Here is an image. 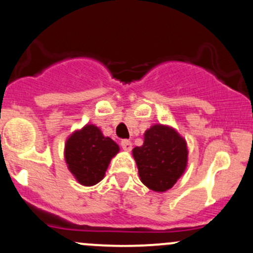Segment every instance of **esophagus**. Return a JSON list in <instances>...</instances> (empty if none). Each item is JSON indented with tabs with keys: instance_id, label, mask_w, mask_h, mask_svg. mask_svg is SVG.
Instances as JSON below:
<instances>
[{
	"instance_id": "1",
	"label": "esophagus",
	"mask_w": 253,
	"mask_h": 253,
	"mask_svg": "<svg viewBox=\"0 0 253 253\" xmlns=\"http://www.w3.org/2000/svg\"><path fill=\"white\" fill-rule=\"evenodd\" d=\"M121 146H122V148H123L124 151H126V152L131 151V148H132V143L130 142L129 140H123V141H122Z\"/></svg>"
}]
</instances>
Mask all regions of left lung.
Wrapping results in <instances>:
<instances>
[{
	"label": "left lung",
	"instance_id": "obj_1",
	"mask_svg": "<svg viewBox=\"0 0 253 253\" xmlns=\"http://www.w3.org/2000/svg\"><path fill=\"white\" fill-rule=\"evenodd\" d=\"M140 180L154 192H165L184 172L188 160L186 140L172 127L156 124L145 132V141L132 149Z\"/></svg>",
	"mask_w": 253,
	"mask_h": 253
}]
</instances>
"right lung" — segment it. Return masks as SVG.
Returning a JSON list of instances; mask_svg holds the SVG:
<instances>
[{
    "label": "right lung",
    "instance_id": "right-lung-1",
    "mask_svg": "<svg viewBox=\"0 0 253 253\" xmlns=\"http://www.w3.org/2000/svg\"><path fill=\"white\" fill-rule=\"evenodd\" d=\"M119 146L93 124H86L67 138L65 160L75 178L83 186H94L105 177Z\"/></svg>",
    "mask_w": 253,
    "mask_h": 253
}]
</instances>
